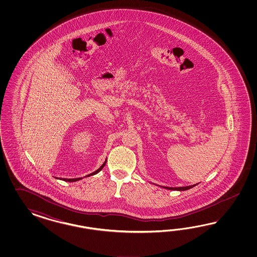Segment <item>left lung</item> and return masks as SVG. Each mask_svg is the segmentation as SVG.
<instances>
[{
	"label": "left lung",
	"instance_id": "1",
	"mask_svg": "<svg viewBox=\"0 0 257 257\" xmlns=\"http://www.w3.org/2000/svg\"><path fill=\"white\" fill-rule=\"evenodd\" d=\"M198 184L193 185V186H188V187H162L166 189H171V190H180V191H184V190H187V189H190L192 187H194L195 186H197Z\"/></svg>",
	"mask_w": 257,
	"mask_h": 257
}]
</instances>
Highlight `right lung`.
Segmentation results:
<instances>
[{
    "label": "right lung",
    "instance_id": "1",
    "mask_svg": "<svg viewBox=\"0 0 257 257\" xmlns=\"http://www.w3.org/2000/svg\"><path fill=\"white\" fill-rule=\"evenodd\" d=\"M105 163H106V160L104 161V163L102 164L101 165V167L97 170V171H94V172H92V173H90V174H88V175H86V176H85V177H88V176H92V175H95V174H97L98 172H100V171L102 170V168L105 166ZM82 179V177L81 178H74V179H67V178H63V181H66V182H76V181H79V180Z\"/></svg>",
    "mask_w": 257,
    "mask_h": 257
}]
</instances>
